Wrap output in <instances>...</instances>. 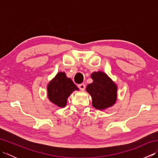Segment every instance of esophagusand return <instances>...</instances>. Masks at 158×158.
Wrapping results in <instances>:
<instances>
[{
	"label": "esophagus",
	"instance_id": "esophagus-1",
	"mask_svg": "<svg viewBox=\"0 0 158 158\" xmlns=\"http://www.w3.org/2000/svg\"><path fill=\"white\" fill-rule=\"evenodd\" d=\"M78 88L81 89V90H84L85 88V85L84 84V83H81V84H79L78 85Z\"/></svg>",
	"mask_w": 158,
	"mask_h": 158
}]
</instances>
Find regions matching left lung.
Instances as JSON below:
<instances>
[{"label":"left lung","mask_w":158,"mask_h":158,"mask_svg":"<svg viewBox=\"0 0 158 158\" xmlns=\"http://www.w3.org/2000/svg\"><path fill=\"white\" fill-rule=\"evenodd\" d=\"M93 83L87 86L86 91L91 95L92 105L97 109H105L113 105L117 99V86L102 72L93 73Z\"/></svg>","instance_id":"8db88e82"}]
</instances>
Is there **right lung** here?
<instances>
[{
    "label": "right lung",
    "instance_id": "add662e5",
    "mask_svg": "<svg viewBox=\"0 0 158 158\" xmlns=\"http://www.w3.org/2000/svg\"><path fill=\"white\" fill-rule=\"evenodd\" d=\"M78 89L73 81L67 78L64 73H58L48 86L49 100L60 107L65 106L67 98L74 90Z\"/></svg>",
    "mask_w": 158,
    "mask_h": 158
}]
</instances>
